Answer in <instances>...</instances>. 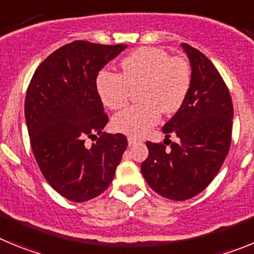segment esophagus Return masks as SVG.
<instances>
[{
    "instance_id": "34e87169",
    "label": "esophagus",
    "mask_w": 254,
    "mask_h": 254,
    "mask_svg": "<svg viewBox=\"0 0 254 254\" xmlns=\"http://www.w3.org/2000/svg\"><path fill=\"white\" fill-rule=\"evenodd\" d=\"M127 141H128V146H133V145L138 143V140H136V138L133 137H128L127 138Z\"/></svg>"
}]
</instances>
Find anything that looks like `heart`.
I'll use <instances>...</instances> for the list:
<instances>
[{
    "mask_svg": "<svg viewBox=\"0 0 254 254\" xmlns=\"http://www.w3.org/2000/svg\"><path fill=\"white\" fill-rule=\"evenodd\" d=\"M142 103L126 108L113 118L118 132L140 137L158 123L160 112L174 113L185 102L190 86L187 61L170 57L164 49L142 47L121 62V73L102 71L96 77V91L103 104L117 111L128 99L129 87L137 86Z\"/></svg>",
    "mask_w": 254,
    "mask_h": 254,
    "instance_id": "obj_1",
    "label": "heart"
}]
</instances>
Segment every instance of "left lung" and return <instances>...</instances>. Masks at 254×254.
<instances>
[{"label": "left lung", "mask_w": 254, "mask_h": 254, "mask_svg": "<svg viewBox=\"0 0 254 254\" xmlns=\"http://www.w3.org/2000/svg\"><path fill=\"white\" fill-rule=\"evenodd\" d=\"M181 47L192 72L185 102L163 127L164 143L171 146L147 141L149 156L141 164L147 185L174 201L197 196L216 177L232 142L234 117L228 87L211 61L193 47ZM170 134L179 137L177 143Z\"/></svg>", "instance_id": "1"}]
</instances>
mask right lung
<instances>
[{"mask_svg": "<svg viewBox=\"0 0 254 254\" xmlns=\"http://www.w3.org/2000/svg\"><path fill=\"white\" fill-rule=\"evenodd\" d=\"M126 47L76 40L48 56L29 84L25 121L35 160L49 185L72 202L109 187L127 147L125 134L102 132L108 116L96 91L99 71ZM86 137L97 138L91 148L84 146Z\"/></svg>", "mask_w": 254, "mask_h": 254, "instance_id": "1", "label": "right lung"}]
</instances>
